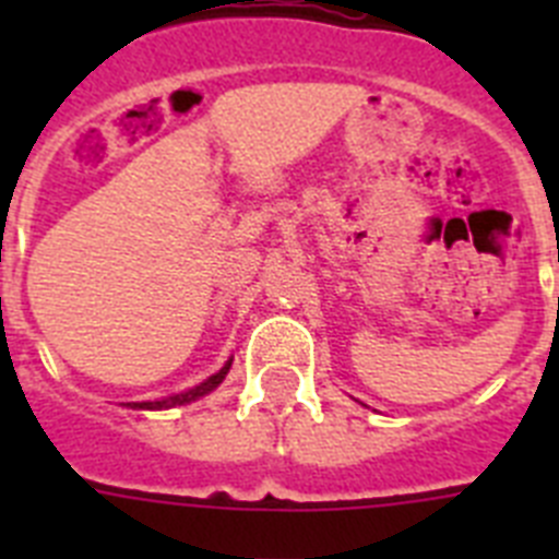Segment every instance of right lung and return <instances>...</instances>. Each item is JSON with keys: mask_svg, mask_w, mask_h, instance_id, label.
Returning <instances> with one entry per match:
<instances>
[{"mask_svg": "<svg viewBox=\"0 0 559 559\" xmlns=\"http://www.w3.org/2000/svg\"><path fill=\"white\" fill-rule=\"evenodd\" d=\"M229 367H231V358L226 360V364L218 369V372L210 374V378H206L204 383H199V386L187 389V392L170 394V397H162V400H142V403H122V406L136 408V412H162V408L187 406V403H192V400H199V397H204V394L215 392V389H218L221 383H224L226 374H229Z\"/></svg>", "mask_w": 559, "mask_h": 559, "instance_id": "1", "label": "right lung"}]
</instances>
